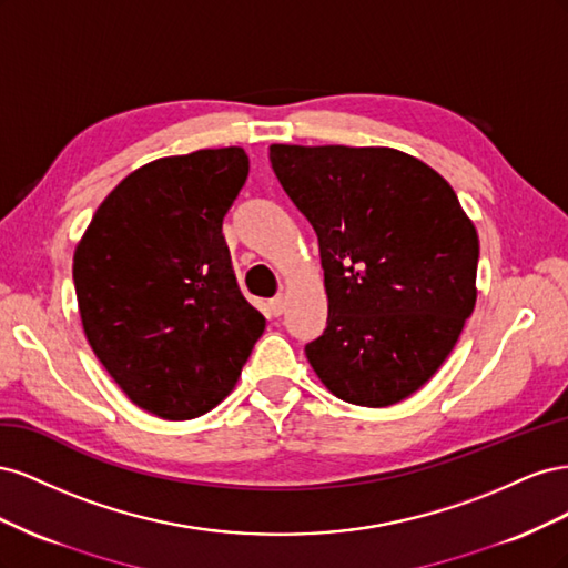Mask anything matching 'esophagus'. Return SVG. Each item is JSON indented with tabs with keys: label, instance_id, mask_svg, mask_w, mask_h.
Here are the masks:
<instances>
[{
	"label": "esophagus",
	"instance_id": "esophagus-1",
	"mask_svg": "<svg viewBox=\"0 0 568 568\" xmlns=\"http://www.w3.org/2000/svg\"><path fill=\"white\" fill-rule=\"evenodd\" d=\"M270 311H272V315H282V313L286 311V294L274 296V298L270 301Z\"/></svg>",
	"mask_w": 568,
	"mask_h": 568
}]
</instances>
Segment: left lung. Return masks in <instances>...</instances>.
<instances>
[{
    "instance_id": "obj_1",
    "label": "left lung",
    "mask_w": 568,
    "mask_h": 568,
    "mask_svg": "<svg viewBox=\"0 0 568 568\" xmlns=\"http://www.w3.org/2000/svg\"><path fill=\"white\" fill-rule=\"evenodd\" d=\"M270 161L320 242L329 317L307 363L346 403L405 400L474 313V222L434 168L398 149L272 144Z\"/></svg>"
}]
</instances>
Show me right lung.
<instances>
[{"instance_id": "add662e5", "label": "right lung", "mask_w": 568, "mask_h": 568, "mask_svg": "<svg viewBox=\"0 0 568 568\" xmlns=\"http://www.w3.org/2000/svg\"><path fill=\"white\" fill-rule=\"evenodd\" d=\"M246 175L242 146L151 161L101 201L75 246L84 336L128 398L161 419L225 400L265 332L222 236Z\"/></svg>"}]
</instances>
